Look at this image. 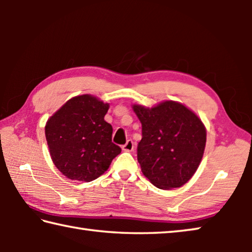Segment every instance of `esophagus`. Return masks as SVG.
Listing matches in <instances>:
<instances>
[{
  "mask_svg": "<svg viewBox=\"0 0 252 252\" xmlns=\"http://www.w3.org/2000/svg\"><path fill=\"white\" fill-rule=\"evenodd\" d=\"M134 149V144H133V141L132 140H127L126 144H123L122 146V150L126 151V152H131L132 150Z\"/></svg>",
  "mask_w": 252,
  "mask_h": 252,
  "instance_id": "obj_1",
  "label": "esophagus"
}]
</instances>
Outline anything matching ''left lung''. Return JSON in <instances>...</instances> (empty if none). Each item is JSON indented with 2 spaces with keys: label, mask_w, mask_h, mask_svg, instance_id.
Returning a JSON list of instances; mask_svg holds the SVG:
<instances>
[{
  "label": "left lung",
  "mask_w": 252,
  "mask_h": 252,
  "mask_svg": "<svg viewBox=\"0 0 252 252\" xmlns=\"http://www.w3.org/2000/svg\"><path fill=\"white\" fill-rule=\"evenodd\" d=\"M142 125L138 161L143 176L159 189L180 188L193 177L202 160L206 126L192 110L177 101L152 108L133 104Z\"/></svg>",
  "instance_id": "1"
}]
</instances>
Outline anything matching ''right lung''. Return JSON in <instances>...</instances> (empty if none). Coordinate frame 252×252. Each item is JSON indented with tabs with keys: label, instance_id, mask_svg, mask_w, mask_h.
<instances>
[{
	"label": "right lung",
	"instance_id": "add662e5",
	"mask_svg": "<svg viewBox=\"0 0 252 252\" xmlns=\"http://www.w3.org/2000/svg\"><path fill=\"white\" fill-rule=\"evenodd\" d=\"M109 103L91 94L67 100L45 125L51 159L63 176L90 182L102 176L121 152L104 120Z\"/></svg>",
	"mask_w": 252,
	"mask_h": 252
}]
</instances>
